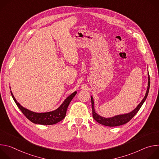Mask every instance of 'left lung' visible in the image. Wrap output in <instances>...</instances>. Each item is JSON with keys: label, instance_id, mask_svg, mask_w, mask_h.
<instances>
[{"label": "left lung", "instance_id": "8db88e82", "mask_svg": "<svg viewBox=\"0 0 159 159\" xmlns=\"http://www.w3.org/2000/svg\"><path fill=\"white\" fill-rule=\"evenodd\" d=\"M148 87H147V90L145 94V96L144 98L142 99L141 102L137 106V107H136L134 109H133L132 111L130 112L126 113V114H123V115H116L111 118H104L100 116L99 115L97 114L96 112L95 111L94 109V99L91 96V102H92V109H93V118L99 123L103 125L104 126H120L123 125L124 124H126L128 121H129L134 116L137 114L144 102L145 101L148 92H149V89H150V76L149 74H148Z\"/></svg>", "mask_w": 159, "mask_h": 159}]
</instances>
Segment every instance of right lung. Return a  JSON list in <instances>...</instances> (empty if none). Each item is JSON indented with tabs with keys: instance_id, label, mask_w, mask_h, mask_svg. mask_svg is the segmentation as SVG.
<instances>
[{
	"instance_id": "right-lung-1",
	"label": "right lung",
	"mask_w": 159,
	"mask_h": 159,
	"mask_svg": "<svg viewBox=\"0 0 159 159\" xmlns=\"http://www.w3.org/2000/svg\"><path fill=\"white\" fill-rule=\"evenodd\" d=\"M11 93L17 107L30 121L35 124H39L43 125H52L60 122L65 117L68 106H69L74 97L76 95L77 92L75 91L69 97H67L66 99H65V101L63 102V103L60 106V107H58L57 109L50 112L41 113L31 111L24 107H22L19 102H17L11 90Z\"/></svg>"
}]
</instances>
